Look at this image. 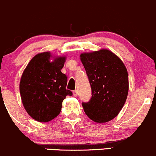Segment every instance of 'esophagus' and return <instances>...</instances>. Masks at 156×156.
I'll return each instance as SVG.
<instances>
[{
  "label": "esophagus",
  "mask_w": 156,
  "mask_h": 156,
  "mask_svg": "<svg viewBox=\"0 0 156 156\" xmlns=\"http://www.w3.org/2000/svg\"><path fill=\"white\" fill-rule=\"evenodd\" d=\"M73 96L76 97V96H77V94H78V91H77V90H74V91H73Z\"/></svg>",
  "instance_id": "34e87169"
}]
</instances>
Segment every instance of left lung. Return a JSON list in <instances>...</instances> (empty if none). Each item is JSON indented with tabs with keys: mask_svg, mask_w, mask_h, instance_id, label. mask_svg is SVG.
I'll return each instance as SVG.
<instances>
[{
	"mask_svg": "<svg viewBox=\"0 0 156 156\" xmlns=\"http://www.w3.org/2000/svg\"><path fill=\"white\" fill-rule=\"evenodd\" d=\"M91 88V99L83 102L87 116L103 123L115 118L124 106L128 93V71L113 52L102 49L80 55Z\"/></svg>",
	"mask_w": 156,
	"mask_h": 156,
	"instance_id": "1",
	"label": "left lung"
}]
</instances>
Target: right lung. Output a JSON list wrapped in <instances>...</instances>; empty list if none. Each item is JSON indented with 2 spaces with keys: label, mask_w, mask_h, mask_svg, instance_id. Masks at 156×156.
<instances>
[{
  "label": "right lung",
  "mask_w": 156,
  "mask_h": 156,
  "mask_svg": "<svg viewBox=\"0 0 156 156\" xmlns=\"http://www.w3.org/2000/svg\"><path fill=\"white\" fill-rule=\"evenodd\" d=\"M44 52L34 56L23 71L19 83L22 104L27 113L36 121L46 122L62 110V101L72 95L66 89L67 77L62 73L65 56L54 58Z\"/></svg>",
  "instance_id": "right-lung-1"
}]
</instances>
